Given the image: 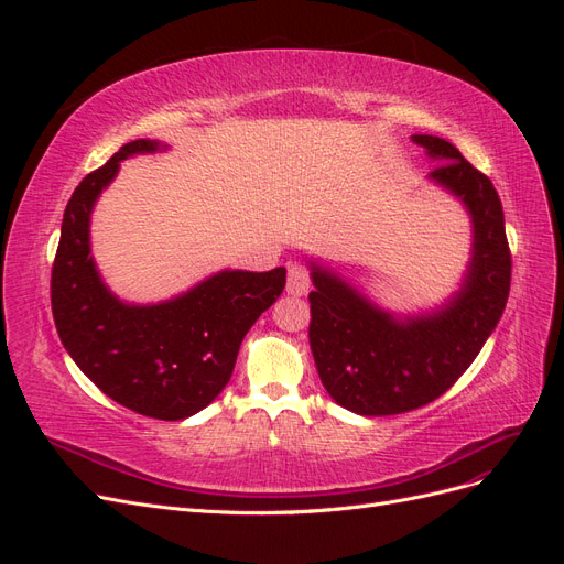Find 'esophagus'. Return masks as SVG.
Listing matches in <instances>:
<instances>
[{
	"label": "esophagus",
	"mask_w": 564,
	"mask_h": 564,
	"mask_svg": "<svg viewBox=\"0 0 564 564\" xmlns=\"http://www.w3.org/2000/svg\"><path fill=\"white\" fill-rule=\"evenodd\" d=\"M311 289V270L301 265V263H292L286 272V294L292 296H305Z\"/></svg>",
	"instance_id": "esophagus-1"
}]
</instances>
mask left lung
<instances>
[{
    "label": "left lung",
    "instance_id": "8db88e82",
    "mask_svg": "<svg viewBox=\"0 0 564 564\" xmlns=\"http://www.w3.org/2000/svg\"><path fill=\"white\" fill-rule=\"evenodd\" d=\"M412 141L440 164L431 181L456 195L473 218V259L460 292L429 315L395 317L334 272L311 263V350L322 386L362 416L412 412L458 381L497 327L510 292L503 207L491 181L445 139Z\"/></svg>",
    "mask_w": 564,
    "mask_h": 564
}]
</instances>
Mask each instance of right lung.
I'll list each match as a JSON object with an SVG mask.
<instances>
[{
  "label": "right lung",
  "mask_w": 564,
  "mask_h": 564,
  "mask_svg": "<svg viewBox=\"0 0 564 564\" xmlns=\"http://www.w3.org/2000/svg\"><path fill=\"white\" fill-rule=\"evenodd\" d=\"M162 148L131 141L75 187L51 270V311L65 350L108 398L135 414L181 421L226 388L242 338L282 294L286 270H220L172 301H119L94 263L91 212L119 162Z\"/></svg>",
  "instance_id": "obj_1"
}]
</instances>
